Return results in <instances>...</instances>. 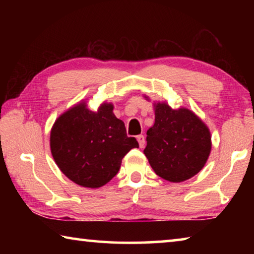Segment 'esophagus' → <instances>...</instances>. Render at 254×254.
I'll list each match as a JSON object with an SVG mask.
<instances>
[{"instance_id": "1", "label": "esophagus", "mask_w": 254, "mask_h": 254, "mask_svg": "<svg viewBox=\"0 0 254 254\" xmlns=\"http://www.w3.org/2000/svg\"><path fill=\"white\" fill-rule=\"evenodd\" d=\"M136 140H137V142H139L140 148H143V147H144V144H145V139H144V136H143L142 134L137 135V136H136Z\"/></svg>"}]
</instances>
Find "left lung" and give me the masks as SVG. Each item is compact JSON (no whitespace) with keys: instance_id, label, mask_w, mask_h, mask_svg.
<instances>
[{"instance_id":"8db88e82","label":"left lung","mask_w":254,"mask_h":254,"mask_svg":"<svg viewBox=\"0 0 254 254\" xmlns=\"http://www.w3.org/2000/svg\"><path fill=\"white\" fill-rule=\"evenodd\" d=\"M153 110L154 124L147 131L143 151L150 166L159 177L171 183L190 179L203 169L209 157V128L186 107L174 110L167 102H157Z\"/></svg>"}]
</instances>
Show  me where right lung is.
<instances>
[{"label":"right lung","instance_id":"right-lung-1","mask_svg":"<svg viewBox=\"0 0 254 254\" xmlns=\"http://www.w3.org/2000/svg\"><path fill=\"white\" fill-rule=\"evenodd\" d=\"M113 109L112 103L104 102L94 112L80 101L60 114L51 127L50 150L56 165L81 187L104 186L119 173L123 157L139 148Z\"/></svg>","mask_w":254,"mask_h":254}]
</instances>
